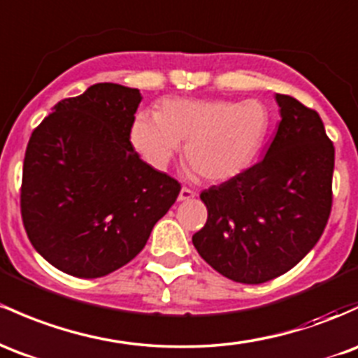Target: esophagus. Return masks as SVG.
Wrapping results in <instances>:
<instances>
[{
	"mask_svg": "<svg viewBox=\"0 0 358 358\" xmlns=\"http://www.w3.org/2000/svg\"><path fill=\"white\" fill-rule=\"evenodd\" d=\"M195 197V192L192 190V188L188 187H183L182 190H180V195H178V200H190Z\"/></svg>",
	"mask_w": 358,
	"mask_h": 358,
	"instance_id": "esophagus-1",
	"label": "esophagus"
}]
</instances>
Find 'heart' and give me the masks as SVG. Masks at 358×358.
I'll return each mask as SVG.
<instances>
[{"instance_id": "obj_1", "label": "heart", "mask_w": 358, "mask_h": 358, "mask_svg": "<svg viewBox=\"0 0 358 358\" xmlns=\"http://www.w3.org/2000/svg\"><path fill=\"white\" fill-rule=\"evenodd\" d=\"M268 124V112L257 100H164L155 115L136 117L131 144L149 166L164 170L185 143L190 170L217 182L250 163Z\"/></svg>"}]
</instances>
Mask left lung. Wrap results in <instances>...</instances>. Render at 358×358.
Wrapping results in <instances>:
<instances>
[{"label":"left lung","mask_w":358,"mask_h":358,"mask_svg":"<svg viewBox=\"0 0 358 358\" xmlns=\"http://www.w3.org/2000/svg\"><path fill=\"white\" fill-rule=\"evenodd\" d=\"M282 120L266 155L200 194L207 222L192 243L215 272L263 284L296 266L323 234L335 146L316 110L278 95Z\"/></svg>","instance_id":"8db88e82"}]
</instances>
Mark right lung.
I'll return each instance as SVG.
<instances>
[{
	"label": "right lung",
	"mask_w": 358,
	"mask_h": 358,
	"mask_svg": "<svg viewBox=\"0 0 358 358\" xmlns=\"http://www.w3.org/2000/svg\"><path fill=\"white\" fill-rule=\"evenodd\" d=\"M139 103V90L93 85L54 105L30 136L20 188L23 226L61 272L96 278L124 266L182 190L132 148Z\"/></svg>",
	"instance_id": "1"
}]
</instances>
